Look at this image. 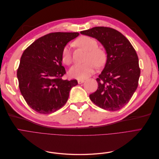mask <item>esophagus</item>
Instances as JSON below:
<instances>
[{"label": "esophagus", "mask_w": 159, "mask_h": 159, "mask_svg": "<svg viewBox=\"0 0 159 159\" xmlns=\"http://www.w3.org/2000/svg\"><path fill=\"white\" fill-rule=\"evenodd\" d=\"M84 81H85V80H78V84H81L84 83Z\"/></svg>", "instance_id": "obj_1"}]
</instances>
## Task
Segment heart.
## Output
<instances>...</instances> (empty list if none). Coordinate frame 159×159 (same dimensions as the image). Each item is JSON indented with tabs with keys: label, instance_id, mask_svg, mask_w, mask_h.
Wrapping results in <instances>:
<instances>
[{
	"label": "heart",
	"instance_id": "heart-1",
	"mask_svg": "<svg viewBox=\"0 0 159 159\" xmlns=\"http://www.w3.org/2000/svg\"><path fill=\"white\" fill-rule=\"evenodd\" d=\"M75 44L87 51L85 61L84 64H76L70 70V74L74 78L85 79L93 73L95 68L102 66L106 61L107 55L105 51L98 47V41L95 38L87 36L78 38L75 41ZM61 60L66 65H70L72 63V56L70 49L65 47L61 55Z\"/></svg>",
	"mask_w": 159,
	"mask_h": 159
}]
</instances>
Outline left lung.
I'll list each match as a JSON object with an SVG mask.
<instances>
[{
    "label": "left lung",
    "instance_id": "left-lung-1",
    "mask_svg": "<svg viewBox=\"0 0 159 159\" xmlns=\"http://www.w3.org/2000/svg\"><path fill=\"white\" fill-rule=\"evenodd\" d=\"M102 43L107 54L106 64L96 81L98 88L89 95L93 103L115 111L127 105L136 91L141 70L135 50L121 32L98 26L80 32Z\"/></svg>",
    "mask_w": 159,
    "mask_h": 159
}]
</instances>
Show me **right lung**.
<instances>
[{
	"instance_id": "obj_1",
	"label": "right lung",
	"mask_w": 159,
	"mask_h": 159,
	"mask_svg": "<svg viewBox=\"0 0 159 159\" xmlns=\"http://www.w3.org/2000/svg\"><path fill=\"white\" fill-rule=\"evenodd\" d=\"M78 32H52L34 42L24 51L17 70L19 89L35 111L50 114L66 104L76 80H63L62 52Z\"/></svg>"
}]
</instances>
